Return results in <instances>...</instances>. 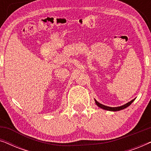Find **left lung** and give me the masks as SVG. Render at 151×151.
Listing matches in <instances>:
<instances>
[{
  "label": "left lung",
  "mask_w": 151,
  "mask_h": 151,
  "mask_svg": "<svg viewBox=\"0 0 151 151\" xmlns=\"http://www.w3.org/2000/svg\"><path fill=\"white\" fill-rule=\"evenodd\" d=\"M135 100V99L133 100H131V102L127 103V104L123 105V106H118V107H109V106H104V105H103L102 104H100V103H99L98 101H96V104L98 105V106L100 107L101 109H105V110H107V111H120V110H122V109L127 108L129 106H130L132 104V102H133V101Z\"/></svg>",
  "instance_id": "8db88e82"
}]
</instances>
